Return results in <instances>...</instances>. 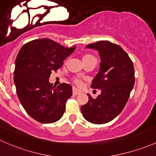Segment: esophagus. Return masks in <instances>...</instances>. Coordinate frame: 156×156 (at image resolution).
Returning a JSON list of instances; mask_svg holds the SVG:
<instances>
[{
  "instance_id": "esophagus-1",
  "label": "esophagus",
  "mask_w": 156,
  "mask_h": 156,
  "mask_svg": "<svg viewBox=\"0 0 156 156\" xmlns=\"http://www.w3.org/2000/svg\"><path fill=\"white\" fill-rule=\"evenodd\" d=\"M80 92H81V91H80V90H78V89H76V88H73V95H78V94H80Z\"/></svg>"
}]
</instances>
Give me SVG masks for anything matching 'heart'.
I'll return each mask as SVG.
<instances>
[{"label":"heart","mask_w":156,"mask_h":156,"mask_svg":"<svg viewBox=\"0 0 156 156\" xmlns=\"http://www.w3.org/2000/svg\"><path fill=\"white\" fill-rule=\"evenodd\" d=\"M90 58H92V56L90 55H85L83 56L82 59H83V61H84V60ZM73 83H74L78 87H81L82 85V81L78 78H74L73 79Z\"/></svg>","instance_id":"heart-1"}]
</instances>
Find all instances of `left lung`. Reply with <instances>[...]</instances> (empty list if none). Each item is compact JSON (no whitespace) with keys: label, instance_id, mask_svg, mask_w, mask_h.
Here are the masks:
<instances>
[{"label":"left lung","instance_id":"8db88e82","mask_svg":"<svg viewBox=\"0 0 156 156\" xmlns=\"http://www.w3.org/2000/svg\"><path fill=\"white\" fill-rule=\"evenodd\" d=\"M87 47L96 49L100 55V69L91 87L101 90V93L95 99L87 94L89 101L81 106V112L89 122L106 124L119 115L125 107L134 87V66L127 53L113 43L100 41Z\"/></svg>","mask_w":156,"mask_h":156}]
</instances>
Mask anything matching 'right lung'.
<instances>
[{
    "instance_id": "right-lung-1",
    "label": "right lung",
    "mask_w": 156,
    "mask_h": 156,
    "mask_svg": "<svg viewBox=\"0 0 156 156\" xmlns=\"http://www.w3.org/2000/svg\"><path fill=\"white\" fill-rule=\"evenodd\" d=\"M75 47L66 48L51 39L42 38L31 41L20 49L14 71L16 92L26 112L35 121L51 124L64 115L73 89L65 83L53 87L49 78Z\"/></svg>"
}]
</instances>
